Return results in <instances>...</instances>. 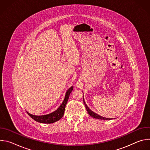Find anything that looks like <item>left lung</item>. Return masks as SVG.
<instances>
[{"mask_svg":"<svg viewBox=\"0 0 150 150\" xmlns=\"http://www.w3.org/2000/svg\"><path fill=\"white\" fill-rule=\"evenodd\" d=\"M83 103H84V104H85V108H86V109H87V110L88 113L89 114V115H90L91 117H94V118H95V119H101V120H111V119H111V118L104 117H103V116H101L97 115V113H94V112H93L91 109H89V108L87 106V105L86 104V103H85L83 98Z\"/></svg>","mask_w":150,"mask_h":150,"instance_id":"left-lung-1","label":"left lung"}]
</instances>
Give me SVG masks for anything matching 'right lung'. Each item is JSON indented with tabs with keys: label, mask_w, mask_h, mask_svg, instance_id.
<instances>
[{
	"label": "right lung",
	"mask_w": 150,
	"mask_h": 150,
	"mask_svg": "<svg viewBox=\"0 0 150 150\" xmlns=\"http://www.w3.org/2000/svg\"><path fill=\"white\" fill-rule=\"evenodd\" d=\"M73 90V87H70L68 91L66 93L65 99H64L63 103L62 104L60 105L59 108L55 110L54 112L48 114L46 115H42V116H36V115H33L28 112H27L28 115L34 120L36 122H40V123H54L56 121H58L60 120L63 116L64 112H65V106L67 105V103L68 102V100L69 97V95L72 92Z\"/></svg>",
	"instance_id": "add662e5"
}]
</instances>
